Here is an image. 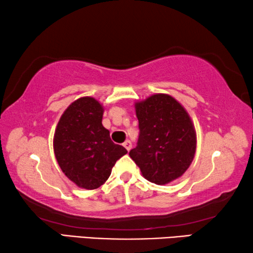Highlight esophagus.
Instances as JSON below:
<instances>
[{"mask_svg": "<svg viewBox=\"0 0 253 253\" xmlns=\"http://www.w3.org/2000/svg\"><path fill=\"white\" fill-rule=\"evenodd\" d=\"M124 147H125L128 152L130 151V148H131V143L129 142V140H126V142L124 143Z\"/></svg>", "mask_w": 253, "mask_h": 253, "instance_id": "obj_1", "label": "esophagus"}]
</instances>
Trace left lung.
<instances>
[{
    "label": "left lung",
    "instance_id": "8db88e82",
    "mask_svg": "<svg viewBox=\"0 0 253 253\" xmlns=\"http://www.w3.org/2000/svg\"><path fill=\"white\" fill-rule=\"evenodd\" d=\"M139 136L129 152L143 176L166 184L190 168L196 149V135L186 110L173 97L153 95L135 105Z\"/></svg>",
    "mask_w": 253,
    "mask_h": 253
}]
</instances>
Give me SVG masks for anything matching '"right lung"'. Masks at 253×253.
I'll return each mask as SVG.
<instances>
[{
  "label": "right lung",
  "mask_w": 253,
  "mask_h": 253,
  "mask_svg": "<svg viewBox=\"0 0 253 253\" xmlns=\"http://www.w3.org/2000/svg\"><path fill=\"white\" fill-rule=\"evenodd\" d=\"M102 106L84 97L68 107L54 132L55 158L66 176L79 187L93 190L110 176L111 169L127 153L110 139L102 126Z\"/></svg>",
  "instance_id": "right-lung-1"
}]
</instances>
